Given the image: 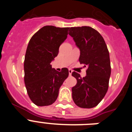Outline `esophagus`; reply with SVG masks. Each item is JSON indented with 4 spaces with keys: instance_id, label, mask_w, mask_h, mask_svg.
I'll return each instance as SVG.
<instances>
[{
    "instance_id": "esophagus-1",
    "label": "esophagus",
    "mask_w": 132,
    "mask_h": 132,
    "mask_svg": "<svg viewBox=\"0 0 132 132\" xmlns=\"http://www.w3.org/2000/svg\"><path fill=\"white\" fill-rule=\"evenodd\" d=\"M72 73H73V71H72L71 69H69V75H71Z\"/></svg>"
}]
</instances>
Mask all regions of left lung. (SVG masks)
I'll list each match as a JSON object with an SVG mask.
<instances>
[{"label": "left lung", "mask_w": 132, "mask_h": 132, "mask_svg": "<svg viewBox=\"0 0 132 132\" xmlns=\"http://www.w3.org/2000/svg\"><path fill=\"white\" fill-rule=\"evenodd\" d=\"M69 34L80 49L79 62L87 67L85 77L75 71L72 73L77 79L72 88V98L80 108H93L108 91L111 73L109 52L102 36L91 27H72Z\"/></svg>", "instance_id": "8db88e82"}]
</instances>
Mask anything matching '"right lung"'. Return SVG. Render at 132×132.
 I'll return each mask as SVG.
<instances>
[{
	"label": "right lung",
	"instance_id": "add662e5",
	"mask_svg": "<svg viewBox=\"0 0 132 132\" xmlns=\"http://www.w3.org/2000/svg\"><path fill=\"white\" fill-rule=\"evenodd\" d=\"M68 30L45 26L29 42L24 59V82L29 97L36 105L44 106L55 102L59 88L68 77V69L59 72L51 65L57 56L59 46L67 39Z\"/></svg>",
	"mask_w": 132,
	"mask_h": 132
}]
</instances>
